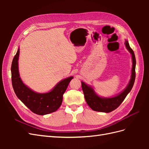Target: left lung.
<instances>
[{"label":"left lung","mask_w":149,"mask_h":149,"mask_svg":"<svg viewBox=\"0 0 149 149\" xmlns=\"http://www.w3.org/2000/svg\"><path fill=\"white\" fill-rule=\"evenodd\" d=\"M124 44L126 48H127L129 53L131 54L132 66L130 81L127 86L123 91L113 97H101L96 93L92 86L86 84L83 81H81V86L85 100L86 101L88 105L93 111L108 113V112L115 110L120 106V104L124 100L125 97L131 91L134 84L135 79H136V60L134 51L130 47L127 40H125Z\"/></svg>","instance_id":"8db88e82"}]
</instances>
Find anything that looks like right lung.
I'll list each match as a JSON object with an SVG mask.
<instances>
[{
  "label": "right lung",
  "mask_w": 149,
  "mask_h": 149,
  "mask_svg": "<svg viewBox=\"0 0 149 149\" xmlns=\"http://www.w3.org/2000/svg\"><path fill=\"white\" fill-rule=\"evenodd\" d=\"M19 53V47L11 66L12 86L17 97L36 114L43 116L56 111L61 105L63 95L73 76L61 80L49 92L39 93L34 91L25 85L20 77Z\"/></svg>",
  "instance_id": "obj_1"
}]
</instances>
